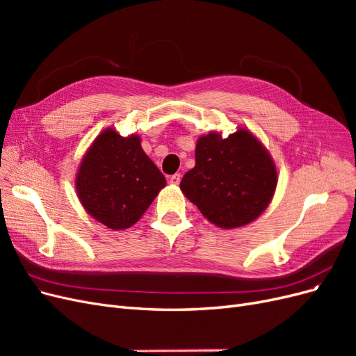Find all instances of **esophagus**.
<instances>
[{
	"label": "esophagus",
	"mask_w": 356,
	"mask_h": 356,
	"mask_svg": "<svg viewBox=\"0 0 356 356\" xmlns=\"http://www.w3.org/2000/svg\"><path fill=\"white\" fill-rule=\"evenodd\" d=\"M179 181H181L179 174H174V175H170V178H169V182H170V184H174V186H178Z\"/></svg>",
	"instance_id": "esophagus-1"
}]
</instances>
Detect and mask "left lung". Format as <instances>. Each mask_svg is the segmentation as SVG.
<instances>
[{
	"mask_svg": "<svg viewBox=\"0 0 356 356\" xmlns=\"http://www.w3.org/2000/svg\"><path fill=\"white\" fill-rule=\"evenodd\" d=\"M277 182L273 161L251 132L239 129L222 139L199 138L196 166L181 179V190L211 222L236 229L254 221L270 202Z\"/></svg>",
	"mask_w": 356,
	"mask_h": 356,
	"instance_id": "left-lung-1",
	"label": "left lung"
}]
</instances>
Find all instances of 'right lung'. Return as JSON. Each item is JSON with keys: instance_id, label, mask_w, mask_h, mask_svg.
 <instances>
[{"instance_id": "obj_1", "label": "right lung", "mask_w": 356, "mask_h": 356, "mask_svg": "<svg viewBox=\"0 0 356 356\" xmlns=\"http://www.w3.org/2000/svg\"><path fill=\"white\" fill-rule=\"evenodd\" d=\"M136 135L108 129L84 156L77 174L79 197L95 220L108 229L131 227L166 186V178L141 148Z\"/></svg>"}]
</instances>
